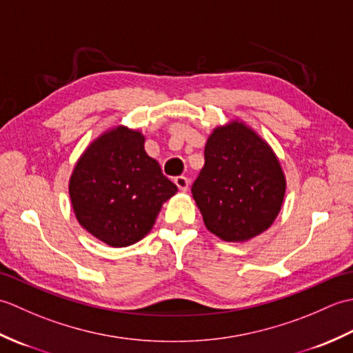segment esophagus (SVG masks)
<instances>
[{"label": "esophagus", "mask_w": 353, "mask_h": 353, "mask_svg": "<svg viewBox=\"0 0 353 353\" xmlns=\"http://www.w3.org/2000/svg\"><path fill=\"white\" fill-rule=\"evenodd\" d=\"M174 183L177 185V188L181 190V191H186V190H188L190 181H188V179H186L185 176H179V177L174 179Z\"/></svg>", "instance_id": "1"}]
</instances>
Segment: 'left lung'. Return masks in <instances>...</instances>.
<instances>
[{"label":"left lung","instance_id":"left-lung-1","mask_svg":"<svg viewBox=\"0 0 353 353\" xmlns=\"http://www.w3.org/2000/svg\"><path fill=\"white\" fill-rule=\"evenodd\" d=\"M283 170L273 148L243 121L215 127L205 147V165L191 192L209 232L244 243L265 232L285 197Z\"/></svg>","mask_w":353,"mask_h":353}]
</instances>
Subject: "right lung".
Instances as JSON below:
<instances>
[{"label": "right lung", "mask_w": 353, "mask_h": 353, "mask_svg": "<svg viewBox=\"0 0 353 353\" xmlns=\"http://www.w3.org/2000/svg\"><path fill=\"white\" fill-rule=\"evenodd\" d=\"M139 130L117 125L94 139L70 177V199L80 226L110 247L144 238L177 186L144 150Z\"/></svg>", "instance_id": "add662e5"}]
</instances>
